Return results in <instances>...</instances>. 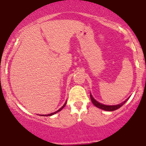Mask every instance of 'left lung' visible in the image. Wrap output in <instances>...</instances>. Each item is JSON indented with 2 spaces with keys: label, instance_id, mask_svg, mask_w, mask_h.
Returning a JSON list of instances; mask_svg holds the SVG:
<instances>
[{
  "label": "left lung",
  "instance_id": "1",
  "mask_svg": "<svg viewBox=\"0 0 146 146\" xmlns=\"http://www.w3.org/2000/svg\"><path fill=\"white\" fill-rule=\"evenodd\" d=\"M90 100H91V102H93V104H94L95 106L98 107L99 108H101L102 110H107V111H113V110H115L117 109H118V108H119L120 107H121L122 106H123L124 104L126 102L127 100H125V102H122L121 104H118V105H115V106H106V105H104V104H102L99 103L98 102H97L96 100H95L94 98L92 97L91 95H90Z\"/></svg>",
  "mask_w": 146,
  "mask_h": 146
}]
</instances>
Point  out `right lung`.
I'll list each match as a JSON object with an SVG mask.
<instances>
[{
	"mask_svg": "<svg viewBox=\"0 0 146 146\" xmlns=\"http://www.w3.org/2000/svg\"><path fill=\"white\" fill-rule=\"evenodd\" d=\"M65 105H66V103H65V104H64V106H62V108H60V109H59V110H57V111H56V112H55V113H51V114H48V115H42V116H51V115H54V114H56V113H58V112H59V111H60V110H61L62 109V108H64V106H65Z\"/></svg>",
	"mask_w": 146,
	"mask_h": 146,
	"instance_id": "right-lung-1",
	"label": "right lung"
}]
</instances>
